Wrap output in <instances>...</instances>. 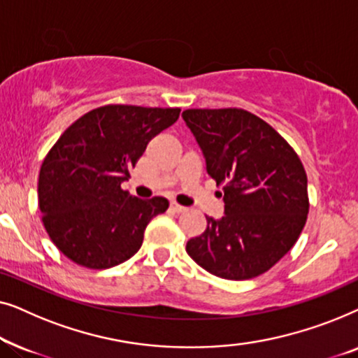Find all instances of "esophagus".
I'll list each match as a JSON object with an SVG mask.
<instances>
[{
    "instance_id": "esophagus-1",
    "label": "esophagus",
    "mask_w": 358,
    "mask_h": 358,
    "mask_svg": "<svg viewBox=\"0 0 358 358\" xmlns=\"http://www.w3.org/2000/svg\"><path fill=\"white\" fill-rule=\"evenodd\" d=\"M171 210H173L174 213H184L187 212V207H182V205H179L178 202H171Z\"/></svg>"
}]
</instances>
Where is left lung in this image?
Masks as SVG:
<instances>
[{
  "instance_id": "obj_1",
  "label": "left lung",
  "mask_w": 358,
  "mask_h": 358,
  "mask_svg": "<svg viewBox=\"0 0 358 358\" xmlns=\"http://www.w3.org/2000/svg\"><path fill=\"white\" fill-rule=\"evenodd\" d=\"M182 119L223 184L224 217L185 251L200 267L228 280H248L275 266L306 223L308 179L295 150L267 122L244 109H187Z\"/></svg>"
}]
</instances>
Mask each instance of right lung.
<instances>
[{"instance_id": "add662e5", "label": "right lung", "mask_w": 358, "mask_h": 358, "mask_svg": "<svg viewBox=\"0 0 358 358\" xmlns=\"http://www.w3.org/2000/svg\"><path fill=\"white\" fill-rule=\"evenodd\" d=\"M180 109L109 104L80 117L48 151L38 174V208L53 244L78 266L109 268L141 248L164 197H130L120 184L146 145Z\"/></svg>"}]
</instances>
